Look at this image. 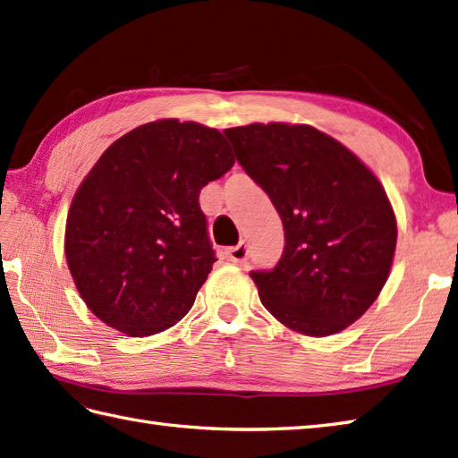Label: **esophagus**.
I'll return each instance as SVG.
<instances>
[{
    "instance_id": "obj_1",
    "label": "esophagus",
    "mask_w": 458,
    "mask_h": 458,
    "mask_svg": "<svg viewBox=\"0 0 458 458\" xmlns=\"http://www.w3.org/2000/svg\"><path fill=\"white\" fill-rule=\"evenodd\" d=\"M226 258H228L232 263H246V259H248V246H246V242H240L238 246L228 248Z\"/></svg>"
}]
</instances>
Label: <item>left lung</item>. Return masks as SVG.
<instances>
[{
    "mask_svg": "<svg viewBox=\"0 0 458 458\" xmlns=\"http://www.w3.org/2000/svg\"><path fill=\"white\" fill-rule=\"evenodd\" d=\"M225 134L283 220L279 263L251 271L263 306L293 332H342L377 301L394 259L396 216L385 187L310 124L253 123Z\"/></svg>",
    "mask_w": 458,
    "mask_h": 458,
    "instance_id": "8db88e82",
    "label": "left lung"
}]
</instances>
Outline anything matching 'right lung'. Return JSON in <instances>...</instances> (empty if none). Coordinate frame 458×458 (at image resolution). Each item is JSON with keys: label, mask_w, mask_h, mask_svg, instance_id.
<instances>
[{"label": "right lung", "mask_w": 458, "mask_h": 458, "mask_svg": "<svg viewBox=\"0 0 458 458\" xmlns=\"http://www.w3.org/2000/svg\"><path fill=\"white\" fill-rule=\"evenodd\" d=\"M233 165L226 138L164 119L114 140L72 199L66 261L101 322L131 337L172 327L216 261L199 193Z\"/></svg>", "instance_id": "1"}]
</instances>
